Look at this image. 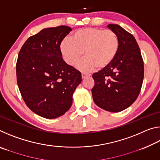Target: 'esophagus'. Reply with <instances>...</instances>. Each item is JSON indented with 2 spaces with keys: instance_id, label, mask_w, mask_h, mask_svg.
Wrapping results in <instances>:
<instances>
[{
  "instance_id": "34e87169",
  "label": "esophagus",
  "mask_w": 160,
  "mask_h": 160,
  "mask_svg": "<svg viewBox=\"0 0 160 160\" xmlns=\"http://www.w3.org/2000/svg\"><path fill=\"white\" fill-rule=\"evenodd\" d=\"M90 73H87V72H82V78H85L87 76H90Z\"/></svg>"
}]
</instances>
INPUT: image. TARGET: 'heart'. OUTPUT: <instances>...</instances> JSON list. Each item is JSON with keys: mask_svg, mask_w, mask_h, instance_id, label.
<instances>
[{"mask_svg": "<svg viewBox=\"0 0 160 160\" xmlns=\"http://www.w3.org/2000/svg\"><path fill=\"white\" fill-rule=\"evenodd\" d=\"M118 48L119 39L116 32L97 28L78 29L72 38L64 39L60 46L62 56L70 66L76 64L84 52L85 56L78 68L85 70L109 66L116 57Z\"/></svg>", "mask_w": 160, "mask_h": 160, "instance_id": "obj_1", "label": "heart"}]
</instances>
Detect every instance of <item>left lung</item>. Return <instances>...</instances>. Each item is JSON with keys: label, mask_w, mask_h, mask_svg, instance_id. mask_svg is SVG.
I'll list each match as a JSON object with an SVG mask.
<instances>
[{"label": "left lung", "mask_w": 160, "mask_h": 160, "mask_svg": "<svg viewBox=\"0 0 160 160\" xmlns=\"http://www.w3.org/2000/svg\"><path fill=\"white\" fill-rule=\"evenodd\" d=\"M108 28L118 35L119 48L109 66L92 75L93 100L102 109L118 112L131 106L138 97L144 78V63L132 35L118 25Z\"/></svg>", "instance_id": "1"}]
</instances>
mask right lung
<instances>
[{"instance_id": "obj_1", "label": "right lung", "mask_w": 160, "mask_h": 160, "mask_svg": "<svg viewBox=\"0 0 160 160\" xmlns=\"http://www.w3.org/2000/svg\"><path fill=\"white\" fill-rule=\"evenodd\" d=\"M70 27L42 29L22 45L16 63L22 97L32 112L46 118L63 115L72 105V94L82 81L81 72L62 58L60 46Z\"/></svg>"}]
</instances>
